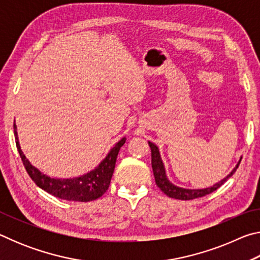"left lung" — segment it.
<instances>
[{"label": "left lung", "instance_id": "obj_1", "mask_svg": "<svg viewBox=\"0 0 260 260\" xmlns=\"http://www.w3.org/2000/svg\"><path fill=\"white\" fill-rule=\"evenodd\" d=\"M149 146H150V149H151V166H152L153 177H155L156 184L159 187L160 190L164 192L165 195H167L169 197H172V199H175V200H182V201L195 200V199H199V197H203L205 195H209V193L215 191L219 187H221L233 174L235 173V171L237 170V167H239L242 159L241 158L240 161L237 162L235 169L233 170L225 179H222L221 181L213 184L212 187H209L205 189H186V188H180V187L174 186L173 183H171L169 180H167L166 174H165V169L160 159L158 148L151 142H149Z\"/></svg>", "mask_w": 260, "mask_h": 260}]
</instances>
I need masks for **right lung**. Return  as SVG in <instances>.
<instances>
[{
  "label": "right lung",
  "instance_id": "1",
  "mask_svg": "<svg viewBox=\"0 0 260 260\" xmlns=\"http://www.w3.org/2000/svg\"><path fill=\"white\" fill-rule=\"evenodd\" d=\"M16 128L17 127L14 124L16 146L30 179L33 180L38 187H40L45 191L51 193L52 196L73 202H89L98 200L108 190L114 171V166H116L118 152H119L120 148L124 146L126 141L125 138H122L110 150L108 156L104 158L103 161H101V164L95 170L90 171L89 173L81 175L79 178L61 180L47 177V175L42 174L38 169H35L33 165H30V162L25 157L23 151H21Z\"/></svg>",
  "mask_w": 260,
  "mask_h": 260
}]
</instances>
